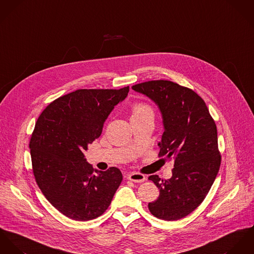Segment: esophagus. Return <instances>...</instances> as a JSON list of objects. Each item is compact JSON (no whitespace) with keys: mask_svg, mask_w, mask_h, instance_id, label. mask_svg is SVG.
I'll use <instances>...</instances> for the list:
<instances>
[{"mask_svg":"<svg viewBox=\"0 0 254 254\" xmlns=\"http://www.w3.org/2000/svg\"><path fill=\"white\" fill-rule=\"evenodd\" d=\"M127 179L133 182H144L145 181V175L139 172H132L127 175Z\"/></svg>","mask_w":254,"mask_h":254,"instance_id":"esophagus-1","label":"esophagus"}]
</instances>
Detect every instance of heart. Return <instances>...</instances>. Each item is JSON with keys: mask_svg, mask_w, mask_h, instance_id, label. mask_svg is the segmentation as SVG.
Listing matches in <instances>:
<instances>
[{"mask_svg": "<svg viewBox=\"0 0 254 254\" xmlns=\"http://www.w3.org/2000/svg\"><path fill=\"white\" fill-rule=\"evenodd\" d=\"M146 116L154 117V110L149 104L145 102H137L132 106L131 118H140Z\"/></svg>", "mask_w": 254, "mask_h": 254, "instance_id": "obj_1", "label": "heart"}]
</instances>
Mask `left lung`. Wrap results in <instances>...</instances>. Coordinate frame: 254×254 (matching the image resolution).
Returning a JSON list of instances; mask_svg holds the SVG:
<instances>
[{"instance_id":"obj_1","label":"left lung","mask_w":254,"mask_h":254,"mask_svg":"<svg viewBox=\"0 0 254 254\" xmlns=\"http://www.w3.org/2000/svg\"><path fill=\"white\" fill-rule=\"evenodd\" d=\"M132 89L158 104L165 127L159 158L174 161L171 178L149 176L160 190L159 197L149 202V210L159 219H181L202 202L220 169L215 122L203 99L189 87L156 80Z\"/></svg>"}]
</instances>
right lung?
<instances>
[{
	"mask_svg": "<svg viewBox=\"0 0 254 254\" xmlns=\"http://www.w3.org/2000/svg\"><path fill=\"white\" fill-rule=\"evenodd\" d=\"M128 91L129 86L77 89L50 103L36 122L29 142L35 180L46 198L73 220L103 214L123 180L115 167L94 174L84 152Z\"/></svg>",
	"mask_w": 254,
	"mask_h": 254,
	"instance_id": "obj_1",
	"label": "right lung"
}]
</instances>
